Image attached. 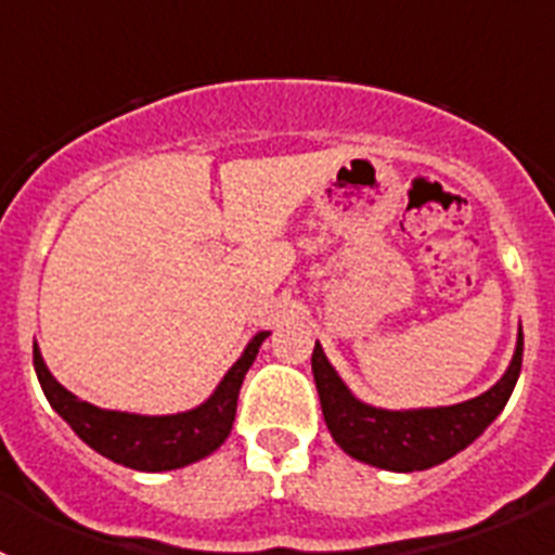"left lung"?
<instances>
[{"instance_id": "obj_1", "label": "left lung", "mask_w": 555, "mask_h": 555, "mask_svg": "<svg viewBox=\"0 0 555 555\" xmlns=\"http://www.w3.org/2000/svg\"><path fill=\"white\" fill-rule=\"evenodd\" d=\"M519 366H522V331L517 336V350L506 375L489 391L439 409L389 411L361 403L333 370L320 341L311 356L322 416L333 442L352 459L389 473L430 469L473 444L494 423V416L506 409L508 397L517 386Z\"/></svg>"}]
</instances>
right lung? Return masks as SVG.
I'll use <instances>...</instances> for the list:
<instances>
[{
    "label": "right lung",
    "instance_id": "1",
    "mask_svg": "<svg viewBox=\"0 0 555 555\" xmlns=\"http://www.w3.org/2000/svg\"><path fill=\"white\" fill-rule=\"evenodd\" d=\"M267 336L269 333L261 331L249 338L242 358L230 366L222 384L203 405L166 416L127 414V411H107L86 403L52 377L38 345H33V364H36L38 384L49 405L72 425V430L88 448H94L96 453L116 461L121 467L141 469V473H166V469H180L205 459L228 439L235 420L238 389Z\"/></svg>",
    "mask_w": 555,
    "mask_h": 555
}]
</instances>
